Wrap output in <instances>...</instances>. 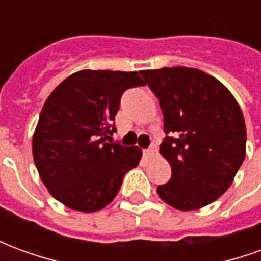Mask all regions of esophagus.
<instances>
[{
    "label": "esophagus",
    "mask_w": 261,
    "mask_h": 261,
    "mask_svg": "<svg viewBox=\"0 0 261 261\" xmlns=\"http://www.w3.org/2000/svg\"><path fill=\"white\" fill-rule=\"evenodd\" d=\"M156 155V148L155 147H151V148H148V149H144V156L147 159H151L153 158Z\"/></svg>",
    "instance_id": "1"
}]
</instances>
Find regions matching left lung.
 Masks as SVG:
<instances>
[{"label":"left lung","mask_w":261,"mask_h":261,"mask_svg":"<svg viewBox=\"0 0 261 261\" xmlns=\"http://www.w3.org/2000/svg\"><path fill=\"white\" fill-rule=\"evenodd\" d=\"M164 113L161 153L172 168L156 193L190 211L224 194L246 155V125L233 95L217 78L187 67L140 71Z\"/></svg>","instance_id":"1"}]
</instances>
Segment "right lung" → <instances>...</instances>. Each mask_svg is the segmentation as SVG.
<instances>
[{"mask_svg": "<svg viewBox=\"0 0 261 261\" xmlns=\"http://www.w3.org/2000/svg\"><path fill=\"white\" fill-rule=\"evenodd\" d=\"M145 82L137 71L82 69L54 89L42 109L32 152L48 193L68 208L93 213L113 201L141 149L108 142L124 91Z\"/></svg>", "mask_w": 261, "mask_h": 261, "instance_id": "add662e5", "label": "right lung"}]
</instances>
